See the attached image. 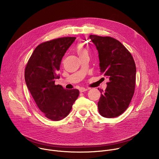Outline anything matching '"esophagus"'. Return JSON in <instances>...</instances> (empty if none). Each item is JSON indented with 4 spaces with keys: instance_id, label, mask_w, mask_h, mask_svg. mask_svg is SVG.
Segmentation results:
<instances>
[{
    "instance_id": "obj_1",
    "label": "esophagus",
    "mask_w": 159,
    "mask_h": 159,
    "mask_svg": "<svg viewBox=\"0 0 159 159\" xmlns=\"http://www.w3.org/2000/svg\"><path fill=\"white\" fill-rule=\"evenodd\" d=\"M88 90V89H86V88L81 87V88L80 89V93H84V92L86 91V90Z\"/></svg>"
}]
</instances>
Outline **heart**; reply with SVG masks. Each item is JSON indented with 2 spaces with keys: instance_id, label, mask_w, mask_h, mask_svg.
Here are the masks:
<instances>
[{
  "instance_id": "1",
  "label": "heart",
  "mask_w": 159,
  "mask_h": 159,
  "mask_svg": "<svg viewBox=\"0 0 159 159\" xmlns=\"http://www.w3.org/2000/svg\"><path fill=\"white\" fill-rule=\"evenodd\" d=\"M75 49L77 53V55L80 58L88 54V51L87 48L84 46V44L82 43H78L75 46Z\"/></svg>"
}]
</instances>
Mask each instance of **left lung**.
<instances>
[{"label": "left lung", "instance_id": "8db88e82", "mask_svg": "<svg viewBox=\"0 0 159 159\" xmlns=\"http://www.w3.org/2000/svg\"><path fill=\"white\" fill-rule=\"evenodd\" d=\"M99 54L100 72L107 79L104 92L98 103L100 115L105 118H115L128 108L134 94L136 65L129 51L117 39L90 35Z\"/></svg>", "mask_w": 159, "mask_h": 159}]
</instances>
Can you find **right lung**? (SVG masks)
Segmentation results:
<instances>
[{
    "mask_svg": "<svg viewBox=\"0 0 159 159\" xmlns=\"http://www.w3.org/2000/svg\"><path fill=\"white\" fill-rule=\"evenodd\" d=\"M75 39L64 37L39 44L25 69V82L32 97L44 116L53 121L69 115L79 95L77 89L55 84L61 59Z\"/></svg>",
    "mask_w": 159,
    "mask_h": 159,
    "instance_id": "obj_1",
    "label": "right lung"
}]
</instances>
